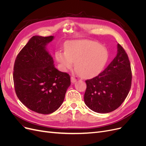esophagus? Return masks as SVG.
Masks as SVG:
<instances>
[{
    "mask_svg": "<svg viewBox=\"0 0 146 146\" xmlns=\"http://www.w3.org/2000/svg\"><path fill=\"white\" fill-rule=\"evenodd\" d=\"M70 79H71V82L72 83H75L76 82V81H77V79L75 78V77H71V78H70Z\"/></svg>",
    "mask_w": 146,
    "mask_h": 146,
    "instance_id": "34e87169",
    "label": "esophagus"
}]
</instances>
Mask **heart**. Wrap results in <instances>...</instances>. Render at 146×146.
Wrapping results in <instances>:
<instances>
[{"instance_id":"b5f03b06","label":"heart","mask_w":146,"mask_h":146,"mask_svg":"<svg viewBox=\"0 0 146 146\" xmlns=\"http://www.w3.org/2000/svg\"><path fill=\"white\" fill-rule=\"evenodd\" d=\"M55 57L63 71L71 69L75 63V69L80 76L90 78L102 70L108 59V52L98 42L82 39L69 41L66 51H57Z\"/></svg>"}]
</instances>
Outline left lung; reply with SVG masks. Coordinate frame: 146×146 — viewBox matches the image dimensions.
Returning a JSON list of instances; mask_svg holds the SVG:
<instances>
[{
	"label": "left lung",
	"instance_id": "1",
	"mask_svg": "<svg viewBox=\"0 0 146 146\" xmlns=\"http://www.w3.org/2000/svg\"><path fill=\"white\" fill-rule=\"evenodd\" d=\"M115 58L98 76L85 81L84 101L87 107L99 113H108L117 109L130 90L132 74L129 57L117 44Z\"/></svg>",
	"mask_w": 146,
	"mask_h": 146
}]
</instances>
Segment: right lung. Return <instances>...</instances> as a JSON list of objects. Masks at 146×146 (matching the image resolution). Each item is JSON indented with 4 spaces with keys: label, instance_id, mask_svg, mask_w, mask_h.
<instances>
[{
    "label": "right lung",
    "instance_id": "1",
    "mask_svg": "<svg viewBox=\"0 0 146 146\" xmlns=\"http://www.w3.org/2000/svg\"><path fill=\"white\" fill-rule=\"evenodd\" d=\"M54 36H33L17 55L13 81L16 94L28 108L48 114L63 104L70 85L69 75L55 68L54 60L46 50Z\"/></svg>",
    "mask_w": 146,
    "mask_h": 146
}]
</instances>
